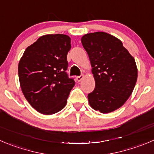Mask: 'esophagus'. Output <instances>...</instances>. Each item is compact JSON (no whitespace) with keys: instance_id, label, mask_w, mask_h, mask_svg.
Returning <instances> with one entry per match:
<instances>
[{"instance_id":"obj_1","label":"esophagus","mask_w":154,"mask_h":154,"mask_svg":"<svg viewBox=\"0 0 154 154\" xmlns=\"http://www.w3.org/2000/svg\"><path fill=\"white\" fill-rule=\"evenodd\" d=\"M84 74H81L80 76H78V77H77V80L78 82H80L82 80H83V79H84Z\"/></svg>"}]
</instances>
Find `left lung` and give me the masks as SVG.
<instances>
[{"label": "left lung", "instance_id": "8db88e82", "mask_svg": "<svg viewBox=\"0 0 154 154\" xmlns=\"http://www.w3.org/2000/svg\"><path fill=\"white\" fill-rule=\"evenodd\" d=\"M81 42L89 55L95 89L88 94L93 109L109 113L125 104L137 79L134 58L116 37L104 32L88 33Z\"/></svg>", "mask_w": 154, "mask_h": 154}]
</instances>
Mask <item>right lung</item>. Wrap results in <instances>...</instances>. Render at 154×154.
<instances>
[{
    "label": "right lung",
    "instance_id": "1",
    "mask_svg": "<svg viewBox=\"0 0 154 154\" xmlns=\"http://www.w3.org/2000/svg\"><path fill=\"white\" fill-rule=\"evenodd\" d=\"M70 48L68 35H45L27 47L19 62L23 93L32 107L42 114L61 111L75 84L66 73Z\"/></svg>",
    "mask_w": 154,
    "mask_h": 154
}]
</instances>
